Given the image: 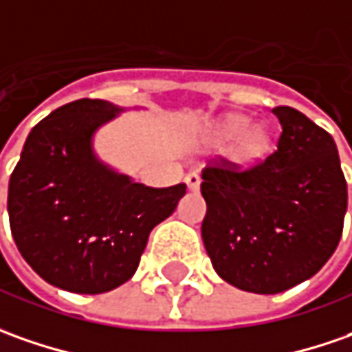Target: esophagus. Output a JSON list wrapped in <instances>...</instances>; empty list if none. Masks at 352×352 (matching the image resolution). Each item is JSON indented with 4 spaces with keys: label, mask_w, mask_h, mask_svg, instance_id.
Returning <instances> with one entry per match:
<instances>
[{
    "label": "esophagus",
    "mask_w": 352,
    "mask_h": 352,
    "mask_svg": "<svg viewBox=\"0 0 352 352\" xmlns=\"http://www.w3.org/2000/svg\"><path fill=\"white\" fill-rule=\"evenodd\" d=\"M185 183H187V187L190 188V190H199V188H200V175H199V173H188V175L185 177Z\"/></svg>",
    "instance_id": "34e87169"
}]
</instances>
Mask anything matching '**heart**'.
Instances as JSON below:
<instances>
[{"label": "heart", "instance_id": "b5f03b06", "mask_svg": "<svg viewBox=\"0 0 352 352\" xmlns=\"http://www.w3.org/2000/svg\"><path fill=\"white\" fill-rule=\"evenodd\" d=\"M218 142H230L236 138L232 148V160L239 165H253L267 157L273 150V130L267 124H251L243 115L224 116L214 130Z\"/></svg>", "mask_w": 352, "mask_h": 352}]
</instances>
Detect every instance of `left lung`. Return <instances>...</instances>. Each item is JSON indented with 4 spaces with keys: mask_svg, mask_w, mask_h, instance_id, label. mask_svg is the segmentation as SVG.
Listing matches in <instances>:
<instances>
[{
    "mask_svg": "<svg viewBox=\"0 0 352 352\" xmlns=\"http://www.w3.org/2000/svg\"><path fill=\"white\" fill-rule=\"evenodd\" d=\"M276 152L239 171L206 167L202 241L214 271L245 292L278 294L311 278L343 234L346 181L331 134L292 107H276Z\"/></svg>",
    "mask_w": 352,
    "mask_h": 352,
    "instance_id": "1",
    "label": "left lung"
}]
</instances>
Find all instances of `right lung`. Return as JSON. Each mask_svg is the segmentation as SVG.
I'll return each instance as SVG.
<instances>
[{"instance_id": "right-lung-1", "label": "right lung", "mask_w": 352, "mask_h": 352, "mask_svg": "<svg viewBox=\"0 0 352 352\" xmlns=\"http://www.w3.org/2000/svg\"><path fill=\"white\" fill-rule=\"evenodd\" d=\"M124 109L79 99L32 128L9 179L7 212L23 259L48 285L103 294L132 278L155 226L187 185L152 188L103 164L93 136Z\"/></svg>"}]
</instances>
